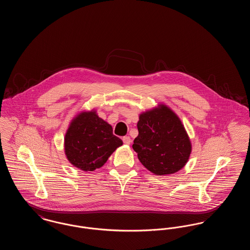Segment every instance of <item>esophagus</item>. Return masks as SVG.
<instances>
[{
	"label": "esophagus",
	"instance_id": "obj_1",
	"mask_svg": "<svg viewBox=\"0 0 250 250\" xmlns=\"http://www.w3.org/2000/svg\"><path fill=\"white\" fill-rule=\"evenodd\" d=\"M123 142L125 144H127V145H129L131 143V139L130 137H128V136H125V137H124L123 138Z\"/></svg>",
	"mask_w": 250,
	"mask_h": 250
}]
</instances>
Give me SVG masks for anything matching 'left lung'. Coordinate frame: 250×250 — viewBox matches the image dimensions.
I'll use <instances>...</instances> for the list:
<instances>
[{"mask_svg": "<svg viewBox=\"0 0 250 250\" xmlns=\"http://www.w3.org/2000/svg\"><path fill=\"white\" fill-rule=\"evenodd\" d=\"M139 119V135L132 147L143 166L155 175L172 174L183 168L192 147L178 116L161 104L143 112Z\"/></svg>", "mask_w": 250, "mask_h": 250, "instance_id": "8db88e82", "label": "left lung"}]
</instances>
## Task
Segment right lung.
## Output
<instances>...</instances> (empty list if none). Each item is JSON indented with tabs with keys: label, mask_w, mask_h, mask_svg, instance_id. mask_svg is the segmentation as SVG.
<instances>
[{
	"label": "right lung",
	"mask_w": 250,
	"mask_h": 250,
	"mask_svg": "<svg viewBox=\"0 0 250 250\" xmlns=\"http://www.w3.org/2000/svg\"><path fill=\"white\" fill-rule=\"evenodd\" d=\"M123 145L112 127L95 110L83 111L72 120L64 137V152L73 166L84 171L101 167Z\"/></svg>",
	"instance_id": "obj_1"
}]
</instances>
